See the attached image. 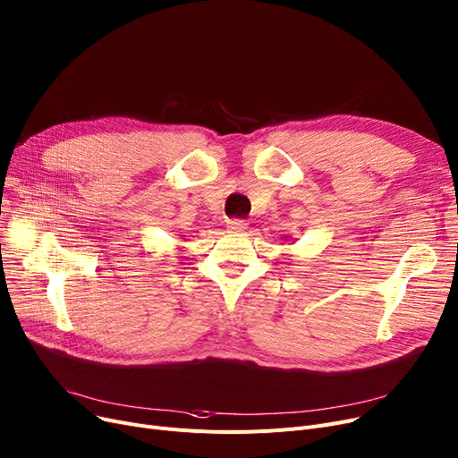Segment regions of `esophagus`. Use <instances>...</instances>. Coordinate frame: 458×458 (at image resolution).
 I'll return each instance as SVG.
<instances>
[{
	"label": "esophagus",
	"instance_id": "34e87169",
	"mask_svg": "<svg viewBox=\"0 0 458 458\" xmlns=\"http://www.w3.org/2000/svg\"><path fill=\"white\" fill-rule=\"evenodd\" d=\"M227 227L231 231H244V229H248V224L244 220H241V217H233V220L227 222Z\"/></svg>",
	"mask_w": 458,
	"mask_h": 458
}]
</instances>
